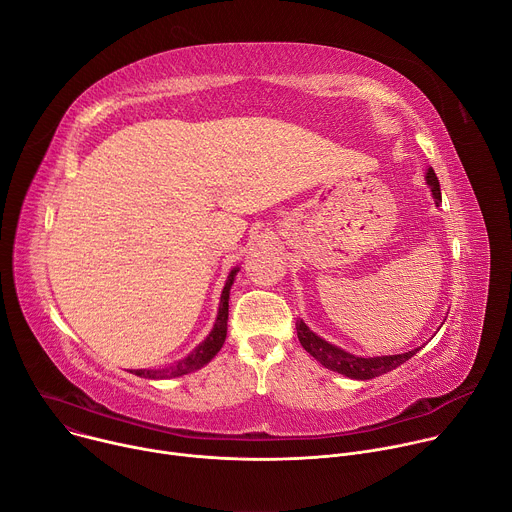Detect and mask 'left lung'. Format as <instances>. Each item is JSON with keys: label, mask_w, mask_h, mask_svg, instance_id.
Listing matches in <instances>:
<instances>
[{"label": "left lung", "mask_w": 512, "mask_h": 512, "mask_svg": "<svg viewBox=\"0 0 512 512\" xmlns=\"http://www.w3.org/2000/svg\"><path fill=\"white\" fill-rule=\"evenodd\" d=\"M427 183L431 187L435 205L439 207L441 203V189H439V181L435 177V170L429 168L427 170ZM297 335L301 346L325 368L344 374L348 378H356V380H370L376 378L380 374H386L394 368H399L401 364H405L409 358H413L419 350L407 352V354H396V356H380V358H358L352 356L348 352H344L342 348L327 344L325 339H321L319 335H315L303 321H297Z\"/></svg>", "instance_id": "1"}]
</instances>
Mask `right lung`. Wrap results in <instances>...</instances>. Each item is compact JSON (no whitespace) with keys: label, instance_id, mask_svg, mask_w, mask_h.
Returning a JSON list of instances; mask_svg holds the SVG:
<instances>
[{"label":"right lung","instance_id":"1","mask_svg":"<svg viewBox=\"0 0 512 512\" xmlns=\"http://www.w3.org/2000/svg\"><path fill=\"white\" fill-rule=\"evenodd\" d=\"M238 268H234L230 272V276H227V282L223 287V293H221V305H219V313H217V321L211 329V333L207 335L205 342H201L185 360L177 362L175 366H168V368H162V370H132V374L136 376H142V378H177V376H183V374H189L193 370H199L201 366H205L223 346L225 342V335H227V315H230V311H227V301H230V289L234 285V276H236Z\"/></svg>","mask_w":512,"mask_h":512}]
</instances>
